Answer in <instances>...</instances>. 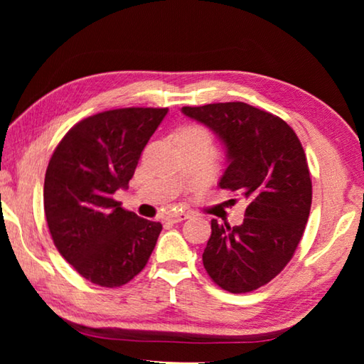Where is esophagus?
Wrapping results in <instances>:
<instances>
[{"instance_id": "obj_1", "label": "esophagus", "mask_w": 364, "mask_h": 364, "mask_svg": "<svg viewBox=\"0 0 364 364\" xmlns=\"http://www.w3.org/2000/svg\"><path fill=\"white\" fill-rule=\"evenodd\" d=\"M189 217H191V215L188 212H173V213L168 215L167 221H170V223H180V221L188 220Z\"/></svg>"}]
</instances>
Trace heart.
<instances>
[{
    "mask_svg": "<svg viewBox=\"0 0 364 364\" xmlns=\"http://www.w3.org/2000/svg\"><path fill=\"white\" fill-rule=\"evenodd\" d=\"M181 134H200V136H207V138H208L207 132L204 130V128H200V127H189V128H184Z\"/></svg>",
    "mask_w": 364,
    "mask_h": 364,
    "instance_id": "1",
    "label": "heart"
}]
</instances>
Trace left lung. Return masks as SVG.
I'll list each match as a JSON object with an SVG mask.
<instances>
[{"label": "left lung", "instance_id": "left-lung-1", "mask_svg": "<svg viewBox=\"0 0 364 364\" xmlns=\"http://www.w3.org/2000/svg\"><path fill=\"white\" fill-rule=\"evenodd\" d=\"M181 112L225 144L228 167L220 188L247 200L239 226L212 220L202 262L225 291H255L281 273L304 236L311 207L304 147L284 120L245 102L186 106Z\"/></svg>", "mask_w": 364, "mask_h": 364}]
</instances>
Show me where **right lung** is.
<instances>
[{"mask_svg":"<svg viewBox=\"0 0 364 364\" xmlns=\"http://www.w3.org/2000/svg\"><path fill=\"white\" fill-rule=\"evenodd\" d=\"M168 109L125 107L91 115L67 132L49 160L45 215L59 254L102 287L132 281L156 247L159 221L114 199L127 189L147 141Z\"/></svg>","mask_w":364,"mask_h":364,"instance_id":"1","label":"right lung"}]
</instances>
